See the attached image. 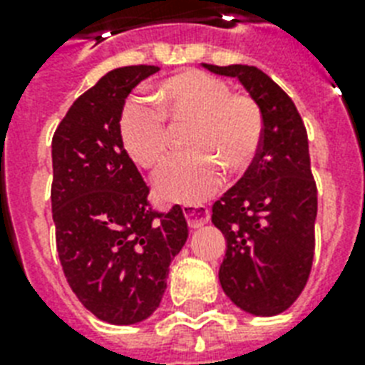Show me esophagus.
<instances>
[{
	"label": "esophagus",
	"mask_w": 365,
	"mask_h": 365,
	"mask_svg": "<svg viewBox=\"0 0 365 365\" xmlns=\"http://www.w3.org/2000/svg\"><path fill=\"white\" fill-rule=\"evenodd\" d=\"M183 214H185V220H187L191 229L202 227L210 220V210L205 205H185L183 206Z\"/></svg>",
	"instance_id": "esophagus-1"
}]
</instances>
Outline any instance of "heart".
Returning a JSON list of instances; mask_svg holds the SVG:
<instances>
[{
    "instance_id": "obj_1",
    "label": "heart",
    "mask_w": 365,
    "mask_h": 365,
    "mask_svg": "<svg viewBox=\"0 0 365 365\" xmlns=\"http://www.w3.org/2000/svg\"><path fill=\"white\" fill-rule=\"evenodd\" d=\"M157 111L128 102L119 123L125 151L142 168L155 170L168 157L170 128L191 130L185 140L193 155L172 160L155 178V191L168 202L197 205L220 189L223 166L240 172L255 159L263 138V115L248 94L229 93V85L205 71H185L166 79L153 94Z\"/></svg>"
}]
</instances>
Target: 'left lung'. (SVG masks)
Wrapping results in <instances>:
<instances>
[{
  "instance_id": "left-lung-1",
  "label": "left lung",
  "mask_w": 365,
  "mask_h": 365,
  "mask_svg": "<svg viewBox=\"0 0 365 365\" xmlns=\"http://www.w3.org/2000/svg\"><path fill=\"white\" fill-rule=\"evenodd\" d=\"M237 77L263 115L259 151L244 176L212 206V223L227 240L220 284L235 305L274 317L305 288L314 257L317 183L309 140L288 94L255 66L202 64Z\"/></svg>"
}]
</instances>
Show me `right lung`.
<instances>
[{
	"mask_svg": "<svg viewBox=\"0 0 365 365\" xmlns=\"http://www.w3.org/2000/svg\"><path fill=\"white\" fill-rule=\"evenodd\" d=\"M157 71H108L71 104L53 136L51 202L60 263L83 307L115 326L157 311L168 267L189 235L180 206H149V187L119 134L126 96Z\"/></svg>",
	"mask_w": 365,
	"mask_h": 365,
	"instance_id": "1",
	"label": "right lung"
}]
</instances>
